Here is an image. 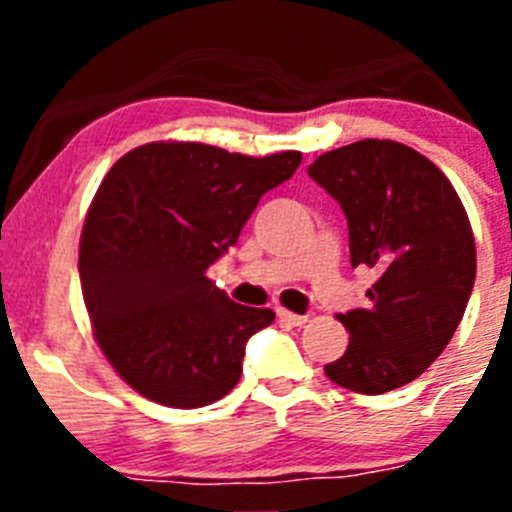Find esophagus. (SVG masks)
Returning a JSON list of instances; mask_svg holds the SVG:
<instances>
[{"instance_id": "obj_1", "label": "esophagus", "mask_w": 512, "mask_h": 512, "mask_svg": "<svg viewBox=\"0 0 512 512\" xmlns=\"http://www.w3.org/2000/svg\"><path fill=\"white\" fill-rule=\"evenodd\" d=\"M279 320L289 325H305L307 323V315H297V312H289V310H277Z\"/></svg>"}]
</instances>
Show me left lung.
<instances>
[{"label":"left lung","mask_w":512,"mask_h":512,"mask_svg":"<svg viewBox=\"0 0 512 512\" xmlns=\"http://www.w3.org/2000/svg\"><path fill=\"white\" fill-rule=\"evenodd\" d=\"M341 205L351 266L377 271L366 305L338 315L346 354L325 364L361 395L405 387L441 356L477 277L469 217L441 169L395 140H359L307 166Z\"/></svg>","instance_id":"left-lung-1"}]
</instances>
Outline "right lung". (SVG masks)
I'll return each mask as SVG.
<instances>
[{"label":"right lung","mask_w":512,"mask_h":512,"mask_svg":"<svg viewBox=\"0 0 512 512\" xmlns=\"http://www.w3.org/2000/svg\"><path fill=\"white\" fill-rule=\"evenodd\" d=\"M302 153L248 158L205 143H148L107 171L81 233L79 277L94 336L125 382L169 408L233 390L246 343L274 323L205 277L238 243Z\"/></svg>","instance_id":"1"}]
</instances>
